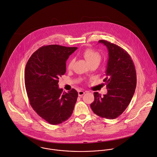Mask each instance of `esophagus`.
I'll use <instances>...</instances> for the list:
<instances>
[{"mask_svg": "<svg viewBox=\"0 0 157 157\" xmlns=\"http://www.w3.org/2000/svg\"><path fill=\"white\" fill-rule=\"evenodd\" d=\"M85 93H86V92H84L83 90H79V91H78V95L79 97H82Z\"/></svg>", "mask_w": 157, "mask_h": 157, "instance_id": "34e87169", "label": "esophagus"}]
</instances>
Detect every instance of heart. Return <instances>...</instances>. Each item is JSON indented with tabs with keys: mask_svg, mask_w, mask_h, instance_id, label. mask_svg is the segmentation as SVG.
Returning a JSON list of instances; mask_svg holds the SVG:
<instances>
[{
	"mask_svg": "<svg viewBox=\"0 0 157 157\" xmlns=\"http://www.w3.org/2000/svg\"><path fill=\"white\" fill-rule=\"evenodd\" d=\"M84 58L87 60V62L90 64L94 62L99 63L101 59V57L98 52L92 48H87L84 50L82 53ZM73 65V60L70 59L68 63V69H71Z\"/></svg>",
	"mask_w": 157,
	"mask_h": 157,
	"instance_id": "1",
	"label": "heart"
}]
</instances>
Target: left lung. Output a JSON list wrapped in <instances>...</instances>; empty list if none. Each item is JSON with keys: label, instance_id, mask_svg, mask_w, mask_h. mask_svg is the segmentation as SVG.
<instances>
[{"label": "left lung", "instance_id": "obj_1", "mask_svg": "<svg viewBox=\"0 0 157 157\" xmlns=\"http://www.w3.org/2000/svg\"><path fill=\"white\" fill-rule=\"evenodd\" d=\"M98 42L105 45L109 51L106 78L103 81L108 90L103 96L94 92V101L90 108L101 118L115 119L126 110L133 97L137 83L136 68L124 49L107 40Z\"/></svg>", "mask_w": 157, "mask_h": 157}]
</instances>
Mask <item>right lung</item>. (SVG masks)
<instances>
[{
	"instance_id": "obj_1",
	"label": "right lung",
	"mask_w": 157,
	"mask_h": 157,
	"mask_svg": "<svg viewBox=\"0 0 157 157\" xmlns=\"http://www.w3.org/2000/svg\"><path fill=\"white\" fill-rule=\"evenodd\" d=\"M77 47L48 45L40 47L28 60L25 84L30 105L37 114L51 124L67 120L78 96L72 89L63 92L59 79L66 72V61Z\"/></svg>"
}]
</instances>
